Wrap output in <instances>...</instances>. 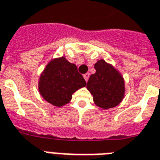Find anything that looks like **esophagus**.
Returning <instances> with one entry per match:
<instances>
[{"label": "esophagus", "instance_id": "obj_1", "mask_svg": "<svg viewBox=\"0 0 160 160\" xmlns=\"http://www.w3.org/2000/svg\"><path fill=\"white\" fill-rule=\"evenodd\" d=\"M84 80H85V81L87 82V81H88V80H89V73L84 74Z\"/></svg>", "mask_w": 160, "mask_h": 160}]
</instances>
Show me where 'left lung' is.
<instances>
[{
    "mask_svg": "<svg viewBox=\"0 0 160 160\" xmlns=\"http://www.w3.org/2000/svg\"><path fill=\"white\" fill-rule=\"evenodd\" d=\"M96 72L89 76L87 89L97 107L107 110L118 106L125 97V80L118 69L103 59L94 64Z\"/></svg>",
    "mask_w": 160,
    "mask_h": 160,
    "instance_id": "1",
    "label": "left lung"
}]
</instances>
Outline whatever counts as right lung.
<instances>
[{"label":"right lung","mask_w":160,"mask_h":160,"mask_svg":"<svg viewBox=\"0 0 160 160\" xmlns=\"http://www.w3.org/2000/svg\"><path fill=\"white\" fill-rule=\"evenodd\" d=\"M86 86L77 67L65 57L53 58L47 64L38 79V92L48 102L57 108L67 104L72 94Z\"/></svg>","instance_id":"right-lung-1"}]
</instances>
